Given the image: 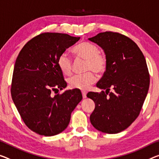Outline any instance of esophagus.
Listing matches in <instances>:
<instances>
[{"instance_id": "obj_1", "label": "esophagus", "mask_w": 159, "mask_h": 159, "mask_svg": "<svg viewBox=\"0 0 159 159\" xmlns=\"http://www.w3.org/2000/svg\"><path fill=\"white\" fill-rule=\"evenodd\" d=\"M82 97L83 99H85L87 97V92L85 91H82Z\"/></svg>"}]
</instances>
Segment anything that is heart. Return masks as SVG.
Listing matches in <instances>:
<instances>
[{"instance_id":"1","label":"heart","mask_w":159,"mask_h":159,"mask_svg":"<svg viewBox=\"0 0 159 159\" xmlns=\"http://www.w3.org/2000/svg\"><path fill=\"white\" fill-rule=\"evenodd\" d=\"M74 52L78 57L87 60V71L84 75H74L68 80L70 87L73 89L85 90L96 81L94 73L102 74L107 67V58L100 52L97 45L89 42H83L75 48ZM57 65L60 71L65 75H70L72 72V60L67 52H63L57 60Z\"/></svg>"}]
</instances>
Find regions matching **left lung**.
<instances>
[{"instance_id":"8db88e82","label":"left lung","mask_w":159,"mask_h":159,"mask_svg":"<svg viewBox=\"0 0 159 159\" xmlns=\"http://www.w3.org/2000/svg\"><path fill=\"white\" fill-rule=\"evenodd\" d=\"M88 40L101 47L107 58L106 71L97 84L106 94H87L95 103L90 121L102 132L119 133L137 118L147 95L150 77L145 57L132 40L120 33L107 31Z\"/></svg>"}]
</instances>
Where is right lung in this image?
I'll return each instance as SVG.
<instances>
[{
    "instance_id": "add662e5",
    "label": "right lung",
    "mask_w": 159,
    "mask_h": 159,
    "mask_svg": "<svg viewBox=\"0 0 159 159\" xmlns=\"http://www.w3.org/2000/svg\"><path fill=\"white\" fill-rule=\"evenodd\" d=\"M80 38L64 33L40 34L24 45L16 60L12 99L24 123L40 135L51 136L64 131L82 99L77 89L51 93L67 87L57 60Z\"/></svg>"
}]
</instances>
